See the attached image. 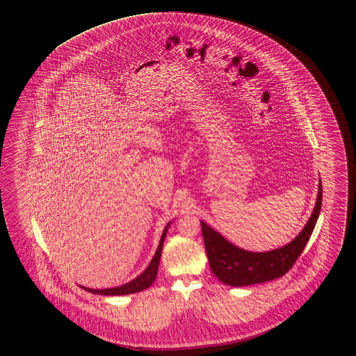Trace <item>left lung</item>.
<instances>
[{"mask_svg": "<svg viewBox=\"0 0 356 356\" xmlns=\"http://www.w3.org/2000/svg\"><path fill=\"white\" fill-rule=\"evenodd\" d=\"M323 205V184L318 183V193L312 216L302 232L289 244L269 252H249L238 248L201 220L202 236L210 269L218 280L227 286L243 287L265 283L283 277L302 254L312 235Z\"/></svg>", "mask_w": 356, "mask_h": 356, "instance_id": "obj_1", "label": "left lung"}]
</instances>
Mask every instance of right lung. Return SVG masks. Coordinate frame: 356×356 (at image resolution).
I'll list each match as a JSON object with an SVG mask.
<instances>
[{"instance_id":"right-lung-1","label":"right lung","mask_w":356,"mask_h":356,"mask_svg":"<svg viewBox=\"0 0 356 356\" xmlns=\"http://www.w3.org/2000/svg\"><path fill=\"white\" fill-rule=\"evenodd\" d=\"M172 222H170L164 231H163L162 237H161V241H159V245L158 249L154 254V257L151 259L149 266L146 269L143 270V273H140V275L137 278H134L133 280H130L128 283L122 284V286H118V287H112V289H103V290H95V289H88V287H83L81 286L83 290L91 292V293H97V295H104V296H119V295H130V293H136V292L143 291L146 289H149L152 282L156 278L158 275V268H159V262H161V256H162L163 243H164V238L167 235V231H168V227Z\"/></svg>"}]
</instances>
